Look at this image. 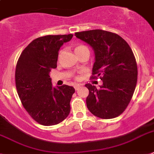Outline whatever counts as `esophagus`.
Listing matches in <instances>:
<instances>
[{
    "label": "esophagus",
    "instance_id": "34e87169",
    "mask_svg": "<svg viewBox=\"0 0 154 154\" xmlns=\"http://www.w3.org/2000/svg\"><path fill=\"white\" fill-rule=\"evenodd\" d=\"M81 85H79V84H76V85H75V91H79V89L80 88V87H81Z\"/></svg>",
    "mask_w": 154,
    "mask_h": 154
}]
</instances>
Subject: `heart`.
<instances>
[{"label": "heart", "mask_w": 154, "mask_h": 154, "mask_svg": "<svg viewBox=\"0 0 154 154\" xmlns=\"http://www.w3.org/2000/svg\"><path fill=\"white\" fill-rule=\"evenodd\" d=\"M83 50H89V49L86 45H79L75 48V53L76 52L83 51Z\"/></svg>", "instance_id": "heart-1"}]
</instances>
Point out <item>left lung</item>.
Here are the masks:
<instances>
[{
	"label": "left lung",
	"instance_id": "8db88e82",
	"mask_svg": "<svg viewBox=\"0 0 154 154\" xmlns=\"http://www.w3.org/2000/svg\"><path fill=\"white\" fill-rule=\"evenodd\" d=\"M75 36L94 49L93 75L100 76L103 82L98 89L85 85L89 90V111L101 119L116 117L128 107L136 86L138 68L134 53L124 38L106 30H86L75 33Z\"/></svg>",
	"mask_w": 154,
	"mask_h": 154
}]
</instances>
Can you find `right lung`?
I'll return each mask as SVG.
<instances>
[{
  "label": "right lung",
  "instance_id": "obj_1",
  "mask_svg": "<svg viewBox=\"0 0 154 154\" xmlns=\"http://www.w3.org/2000/svg\"><path fill=\"white\" fill-rule=\"evenodd\" d=\"M73 34L46 35L34 39L24 49L16 68V86L29 115L44 126L56 125L69 115L75 89L53 87L49 72L57 68L58 52Z\"/></svg>",
  "mask_w": 154,
  "mask_h": 154
}]
</instances>
